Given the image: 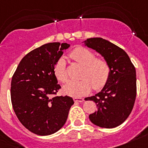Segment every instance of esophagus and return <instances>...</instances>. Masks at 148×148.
Here are the masks:
<instances>
[{
  "instance_id": "esophagus-1",
  "label": "esophagus",
  "mask_w": 148,
  "mask_h": 148,
  "mask_svg": "<svg viewBox=\"0 0 148 148\" xmlns=\"http://www.w3.org/2000/svg\"><path fill=\"white\" fill-rule=\"evenodd\" d=\"M73 100H74V101H77V102H83L84 99H82V98H74Z\"/></svg>"
}]
</instances>
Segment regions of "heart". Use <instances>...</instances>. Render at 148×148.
<instances>
[{
    "mask_svg": "<svg viewBox=\"0 0 148 148\" xmlns=\"http://www.w3.org/2000/svg\"><path fill=\"white\" fill-rule=\"evenodd\" d=\"M70 57L78 64L84 66L82 73V80L70 81L63 87V92L72 97L79 98L87 95L92 90H100L105 85L110 74L108 63L103 58H95L92 51L79 47L73 49ZM54 73L58 81L66 82L68 79L66 61L60 58L54 67Z\"/></svg>",
    "mask_w": 148,
    "mask_h": 148,
    "instance_id": "heart-1",
    "label": "heart"
}]
</instances>
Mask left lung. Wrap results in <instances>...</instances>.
Returning a JSON list of instances; mask_svg holds the SVG:
<instances>
[{
	"mask_svg": "<svg viewBox=\"0 0 148 148\" xmlns=\"http://www.w3.org/2000/svg\"><path fill=\"white\" fill-rule=\"evenodd\" d=\"M82 44L94 49L109 64V79L100 92L85 100L93 101L98 110L89 116L100 127L113 128L121 125L133 110L136 96V69L125 50L101 38H92Z\"/></svg>",
	"mask_w": 148,
	"mask_h": 148,
	"instance_id": "1",
	"label": "left lung"
}]
</instances>
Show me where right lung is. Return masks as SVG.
Masks as SVG:
<instances>
[{
    "label": "right lung",
    "instance_id": "1",
    "mask_svg": "<svg viewBox=\"0 0 148 148\" xmlns=\"http://www.w3.org/2000/svg\"><path fill=\"white\" fill-rule=\"evenodd\" d=\"M66 43H49L33 49L19 63L11 82V100L18 120L39 136L53 134L67 119L74 104L69 96H56L61 86L54 73Z\"/></svg>",
    "mask_w": 148,
    "mask_h": 148
}]
</instances>
